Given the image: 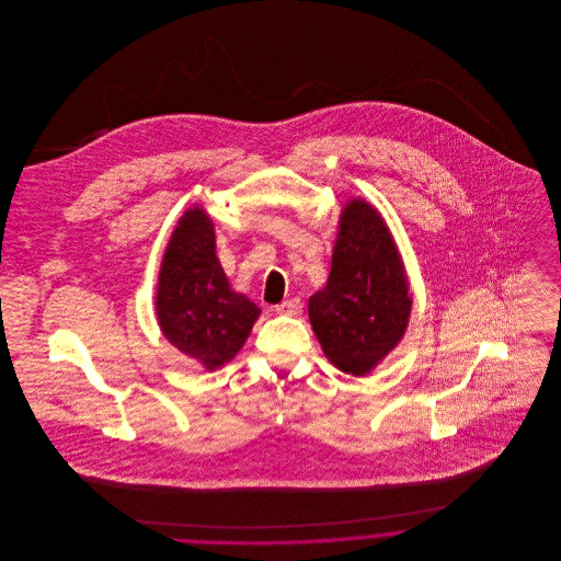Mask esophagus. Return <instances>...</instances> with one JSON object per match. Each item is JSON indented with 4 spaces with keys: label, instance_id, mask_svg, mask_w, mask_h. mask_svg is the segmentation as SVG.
Segmentation results:
<instances>
[{
    "label": "esophagus",
    "instance_id": "1",
    "mask_svg": "<svg viewBox=\"0 0 561 561\" xmlns=\"http://www.w3.org/2000/svg\"><path fill=\"white\" fill-rule=\"evenodd\" d=\"M274 311L278 316H300L302 313V302H300V298H289V300L276 305Z\"/></svg>",
    "mask_w": 561,
    "mask_h": 561
}]
</instances>
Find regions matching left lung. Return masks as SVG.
<instances>
[{
	"mask_svg": "<svg viewBox=\"0 0 561 561\" xmlns=\"http://www.w3.org/2000/svg\"><path fill=\"white\" fill-rule=\"evenodd\" d=\"M410 296L398 248L380 214L347 203L325 287L309 300L323 354L345 374H369L403 336Z\"/></svg>",
	"mask_w": 561,
	"mask_h": 561,
	"instance_id": "obj_1",
	"label": "left lung"
}]
</instances>
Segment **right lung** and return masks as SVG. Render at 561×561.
<instances>
[{"instance_id":"1","label":"right lung","mask_w":561,"mask_h":561,"mask_svg":"<svg viewBox=\"0 0 561 561\" xmlns=\"http://www.w3.org/2000/svg\"><path fill=\"white\" fill-rule=\"evenodd\" d=\"M156 307L163 336L207 369L229 363L259 318V307L231 289L211 220L198 207L183 214L168 241Z\"/></svg>"}]
</instances>
